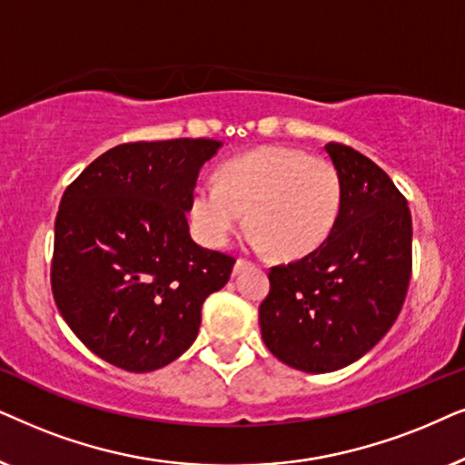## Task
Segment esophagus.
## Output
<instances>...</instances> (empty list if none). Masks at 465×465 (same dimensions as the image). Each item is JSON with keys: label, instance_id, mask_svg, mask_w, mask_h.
I'll return each mask as SVG.
<instances>
[{"label": "esophagus", "instance_id": "esophagus-1", "mask_svg": "<svg viewBox=\"0 0 465 465\" xmlns=\"http://www.w3.org/2000/svg\"><path fill=\"white\" fill-rule=\"evenodd\" d=\"M246 268V262L244 259H238L236 265H233V274H238V272H242Z\"/></svg>", "mask_w": 465, "mask_h": 465}]
</instances>
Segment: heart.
<instances>
[{
	"instance_id": "b5f03b06",
	"label": "heart",
	"mask_w": 465,
	"mask_h": 465,
	"mask_svg": "<svg viewBox=\"0 0 465 465\" xmlns=\"http://www.w3.org/2000/svg\"><path fill=\"white\" fill-rule=\"evenodd\" d=\"M342 208V181L327 159L293 146H262L229 159L219 183L202 181L191 197V225L221 249L244 219L249 244L278 257H306L325 244Z\"/></svg>"
}]
</instances>
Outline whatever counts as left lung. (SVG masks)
<instances>
[{"instance_id":"1","label":"left lung","mask_w":465,"mask_h":465,"mask_svg":"<svg viewBox=\"0 0 465 465\" xmlns=\"http://www.w3.org/2000/svg\"><path fill=\"white\" fill-rule=\"evenodd\" d=\"M342 181V208L323 246L270 270L259 306L272 355L308 374L351 366L381 342L404 304L412 219L391 178L355 148L325 146Z\"/></svg>"}]
</instances>
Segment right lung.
<instances>
[{"instance_id": "add662e5", "label": "right lung", "mask_w": 465, "mask_h": 465, "mask_svg": "<svg viewBox=\"0 0 465 465\" xmlns=\"http://www.w3.org/2000/svg\"><path fill=\"white\" fill-rule=\"evenodd\" d=\"M223 142L119 144L86 165L54 221L53 295L86 349L127 372H153L193 344L202 304L236 259L202 249L187 213L202 165Z\"/></svg>"}]
</instances>
